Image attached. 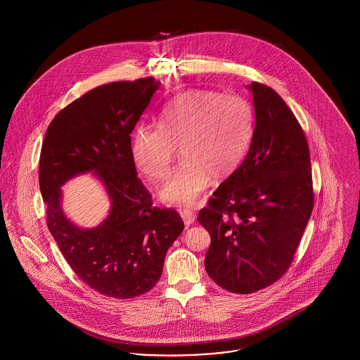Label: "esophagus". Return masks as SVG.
I'll return each mask as SVG.
<instances>
[{"mask_svg": "<svg viewBox=\"0 0 360 360\" xmlns=\"http://www.w3.org/2000/svg\"><path fill=\"white\" fill-rule=\"evenodd\" d=\"M179 214H181V217H182V220H184L186 226H190L191 224L194 223L195 217H194V213H193L191 209H184V210L179 212Z\"/></svg>", "mask_w": 360, "mask_h": 360, "instance_id": "esophagus-1", "label": "esophagus"}]
</instances>
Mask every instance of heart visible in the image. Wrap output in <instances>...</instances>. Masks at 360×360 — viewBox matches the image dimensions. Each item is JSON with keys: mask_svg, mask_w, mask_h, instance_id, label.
<instances>
[{"mask_svg": "<svg viewBox=\"0 0 360 360\" xmlns=\"http://www.w3.org/2000/svg\"><path fill=\"white\" fill-rule=\"evenodd\" d=\"M158 127L134 129L132 160L139 172L158 182L170 172L178 148L182 165L159 188V198L170 205L190 206L210 176L223 178L239 165L252 137L254 110L236 94L190 90L163 106Z\"/></svg>", "mask_w": 360, "mask_h": 360, "instance_id": "b5f03b06", "label": "heart"}]
</instances>
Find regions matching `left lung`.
<instances>
[{"label": "left lung", "instance_id": "1", "mask_svg": "<svg viewBox=\"0 0 360 360\" xmlns=\"http://www.w3.org/2000/svg\"><path fill=\"white\" fill-rule=\"evenodd\" d=\"M247 89L255 109L250 148L198 214L212 238L206 273L238 294L262 290L286 273L313 210L301 125L271 87Z\"/></svg>", "mask_w": 360, "mask_h": 360}]
</instances>
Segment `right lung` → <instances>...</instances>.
<instances>
[{
  "mask_svg": "<svg viewBox=\"0 0 360 360\" xmlns=\"http://www.w3.org/2000/svg\"><path fill=\"white\" fill-rule=\"evenodd\" d=\"M159 86L143 78L87 91L53 117L41 147L39 184L49 229L78 278L113 298L151 290L184 231L175 210L153 205L131 156V134ZM87 172L111 201L108 216L94 229L72 224L61 207V186Z\"/></svg>",
  "mask_w": 360,
  "mask_h": 360,
  "instance_id": "right-lung-1",
  "label": "right lung"
}]
</instances>
